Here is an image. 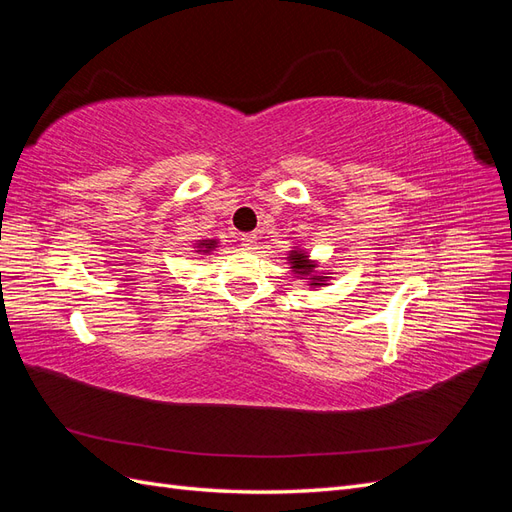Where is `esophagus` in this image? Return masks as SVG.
Masks as SVG:
<instances>
[{
  "instance_id": "esophagus-1",
  "label": "esophagus",
  "mask_w": 512,
  "mask_h": 512,
  "mask_svg": "<svg viewBox=\"0 0 512 512\" xmlns=\"http://www.w3.org/2000/svg\"><path fill=\"white\" fill-rule=\"evenodd\" d=\"M256 243H258V237L252 235V232H250V235H243L241 237V245L245 247V250H254Z\"/></svg>"
}]
</instances>
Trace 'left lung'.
I'll use <instances>...</instances> for the list:
<instances>
[{
	"mask_svg": "<svg viewBox=\"0 0 512 512\" xmlns=\"http://www.w3.org/2000/svg\"><path fill=\"white\" fill-rule=\"evenodd\" d=\"M288 265L292 269V275L297 277V280L307 282L309 288H320V286H329L331 282V273L327 271H320L318 267V260H312L309 252H305L303 247L294 245L292 250L288 252Z\"/></svg>",
	"mask_w": 512,
	"mask_h": 512,
	"instance_id": "left-lung-1",
	"label": "left lung"
}]
</instances>
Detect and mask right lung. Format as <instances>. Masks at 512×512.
<instances>
[{
    "instance_id": "obj_1",
    "label": "right lung",
    "mask_w": 512,
    "mask_h": 512,
    "mask_svg": "<svg viewBox=\"0 0 512 512\" xmlns=\"http://www.w3.org/2000/svg\"><path fill=\"white\" fill-rule=\"evenodd\" d=\"M215 247H218V239H203L194 243V252L196 254H211Z\"/></svg>"
}]
</instances>
